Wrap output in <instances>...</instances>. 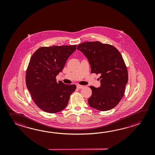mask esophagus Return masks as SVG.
Listing matches in <instances>:
<instances>
[{
	"mask_svg": "<svg viewBox=\"0 0 155 155\" xmlns=\"http://www.w3.org/2000/svg\"><path fill=\"white\" fill-rule=\"evenodd\" d=\"M76 87H77V88L79 89H81L83 88L84 87V86L80 85H78L76 86Z\"/></svg>",
	"mask_w": 155,
	"mask_h": 155,
	"instance_id": "obj_1",
	"label": "esophagus"
}]
</instances>
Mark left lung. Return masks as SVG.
<instances>
[{"instance_id": "left-lung-1", "label": "left lung", "mask_w": 155, "mask_h": 155, "mask_svg": "<svg viewBox=\"0 0 155 155\" xmlns=\"http://www.w3.org/2000/svg\"><path fill=\"white\" fill-rule=\"evenodd\" d=\"M87 58L91 73L100 74L101 86H90L92 95L88 99L94 109L105 111L113 109L122 99L128 81V71L122 55L115 47L97 41H87L78 46Z\"/></svg>"}]
</instances>
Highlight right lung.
Segmentation results:
<instances>
[{
	"instance_id": "obj_1",
	"label": "right lung",
	"mask_w": 155,
	"mask_h": 155,
	"mask_svg": "<svg viewBox=\"0 0 155 155\" xmlns=\"http://www.w3.org/2000/svg\"><path fill=\"white\" fill-rule=\"evenodd\" d=\"M74 45L43 46L36 50L26 71V86L34 102L45 112L54 114L66 107L75 85H67L56 76L76 49Z\"/></svg>"
}]
</instances>
